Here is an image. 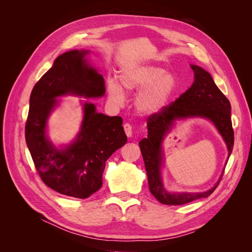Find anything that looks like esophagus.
I'll return each mask as SVG.
<instances>
[{
    "instance_id": "obj_1",
    "label": "esophagus",
    "mask_w": 252,
    "mask_h": 252,
    "mask_svg": "<svg viewBox=\"0 0 252 252\" xmlns=\"http://www.w3.org/2000/svg\"><path fill=\"white\" fill-rule=\"evenodd\" d=\"M124 130H125V133L127 134V136H132V126L129 124V123H126L124 124Z\"/></svg>"
}]
</instances>
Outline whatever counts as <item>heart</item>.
I'll use <instances>...</instances> for the list:
<instances>
[{
    "label": "heart",
    "mask_w": 252,
    "mask_h": 252,
    "mask_svg": "<svg viewBox=\"0 0 252 252\" xmlns=\"http://www.w3.org/2000/svg\"><path fill=\"white\" fill-rule=\"evenodd\" d=\"M121 85L126 91L138 93L136 108L144 114H154L161 111L168 102L175 88L173 75L166 72L164 68L150 65H132L120 72ZM108 95L111 101L121 103L124 93L117 83L108 84Z\"/></svg>",
    "instance_id": "heart-1"
}]
</instances>
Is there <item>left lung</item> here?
Segmentation results:
<instances>
[{
  "label": "left lung",
  "instance_id": "left-lung-1",
  "mask_svg": "<svg viewBox=\"0 0 252 252\" xmlns=\"http://www.w3.org/2000/svg\"><path fill=\"white\" fill-rule=\"evenodd\" d=\"M191 69L194 72V82L191 87L174 102L165 106L161 111L148 117V135L139 143L147 172L150 192L159 203L165 205H184L202 197H207L215 191L223 177L222 174L217 184L205 192L169 193L166 191L159 171L163 158L161 143L174 120L190 117L209 119L226 142L228 157H230L233 149L234 133L230 102L218 88L209 72L196 65H191Z\"/></svg>",
  "mask_w": 252,
  "mask_h": 252
}]
</instances>
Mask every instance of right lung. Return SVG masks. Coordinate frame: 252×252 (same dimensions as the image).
Listing matches in <instances>:
<instances>
[{"mask_svg":"<svg viewBox=\"0 0 252 252\" xmlns=\"http://www.w3.org/2000/svg\"><path fill=\"white\" fill-rule=\"evenodd\" d=\"M87 50H71L58 57L30 94L25 139L41 180L57 192L86 199L102 187L105 162L127 142L121 117H108L84 104L77 140L58 149L46 136L47 119L57 97L75 94L98 97L105 94L103 75L86 64Z\"/></svg>","mask_w":252,"mask_h":252,"instance_id":"add662e5","label":"right lung"}]
</instances>
